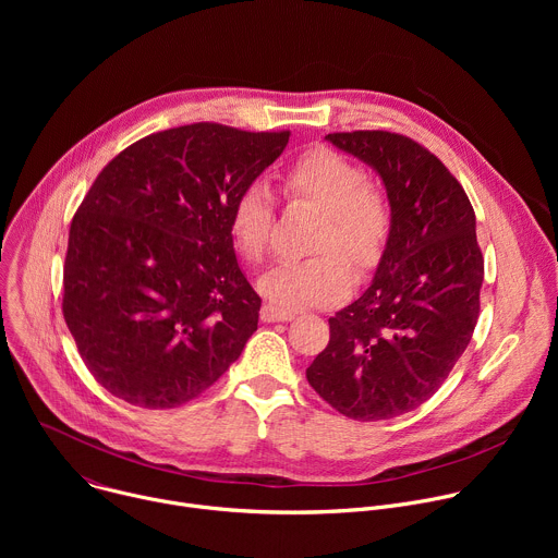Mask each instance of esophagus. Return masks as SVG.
<instances>
[{"instance_id": "1", "label": "esophagus", "mask_w": 558, "mask_h": 558, "mask_svg": "<svg viewBox=\"0 0 558 558\" xmlns=\"http://www.w3.org/2000/svg\"><path fill=\"white\" fill-rule=\"evenodd\" d=\"M295 313L293 311H284V308H278V306H271V304H265L260 308V320L263 323H289L293 320Z\"/></svg>"}]
</instances>
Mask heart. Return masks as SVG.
<instances>
[{"mask_svg":"<svg viewBox=\"0 0 558 558\" xmlns=\"http://www.w3.org/2000/svg\"><path fill=\"white\" fill-rule=\"evenodd\" d=\"M282 190L291 201L323 209L313 235L315 256L282 263L258 280L267 300L284 308L325 306L342 300L355 280L345 260L360 274L373 271L386 250L392 211L386 194L366 181V172L347 154L315 145L284 168ZM274 198L265 183H247L235 194L229 211V235L235 252L260 265L274 229Z\"/></svg>","mask_w":558,"mask_h":558,"instance_id":"1","label":"heart"}]
</instances>
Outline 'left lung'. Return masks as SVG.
<instances>
[{"instance_id":"8db88e82","label":"left lung","mask_w":558,"mask_h":558,"mask_svg":"<svg viewBox=\"0 0 558 558\" xmlns=\"http://www.w3.org/2000/svg\"><path fill=\"white\" fill-rule=\"evenodd\" d=\"M327 141L379 174L392 227L371 287L329 317V344L306 379L349 420H392L435 395L476 327L484 256L474 209L439 158L404 134Z\"/></svg>"}]
</instances>
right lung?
Segmentation results:
<instances>
[{
  "instance_id": "right-lung-1",
  "label": "right lung",
  "mask_w": 558,
  "mask_h": 558,
  "mask_svg": "<svg viewBox=\"0 0 558 558\" xmlns=\"http://www.w3.org/2000/svg\"><path fill=\"white\" fill-rule=\"evenodd\" d=\"M289 134L181 125L132 143L95 179L70 222L63 317L119 400L177 409L243 353L260 295L238 267L229 211Z\"/></svg>"
}]
</instances>
